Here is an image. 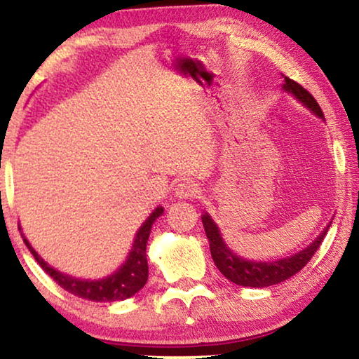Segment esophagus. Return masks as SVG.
<instances>
[{"label":"esophagus","instance_id":"34e87169","mask_svg":"<svg viewBox=\"0 0 359 359\" xmlns=\"http://www.w3.org/2000/svg\"><path fill=\"white\" fill-rule=\"evenodd\" d=\"M175 194L176 198L180 199H193L199 194V186L191 180H184L181 183L176 184L175 188Z\"/></svg>","mask_w":359,"mask_h":359}]
</instances>
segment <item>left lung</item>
<instances>
[{"label":"left lung","instance_id":"left-lung-1","mask_svg":"<svg viewBox=\"0 0 359 359\" xmlns=\"http://www.w3.org/2000/svg\"><path fill=\"white\" fill-rule=\"evenodd\" d=\"M283 78V90L286 91L287 95H291L294 100L301 102L302 106H306L307 109L313 112L317 117L325 121L323 119V112L320 109V106H318V102L313 100L311 93L304 90L299 83L292 81L291 78L284 75ZM201 219H203L205 235H208L209 240L210 255H212L215 266L219 268V271L222 273L229 281L245 287L274 286V284L286 281V279L301 271V269L309 263V259L313 257V253L317 252L318 247H320L322 240L325 238L328 227H330V225H328L327 229H323V232L318 235L309 247L301 250V252L289 255V257L284 258L273 259V262L271 259H268V262H255V259L238 257L233 250L229 248V245L225 243V240L222 238V233H220L219 225L214 222L209 212H204Z\"/></svg>","mask_w":359,"mask_h":359}]
</instances>
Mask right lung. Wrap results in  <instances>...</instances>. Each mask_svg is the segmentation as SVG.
<instances>
[{"label":"right lung","mask_w":359,"mask_h":359,"mask_svg":"<svg viewBox=\"0 0 359 359\" xmlns=\"http://www.w3.org/2000/svg\"><path fill=\"white\" fill-rule=\"evenodd\" d=\"M163 214V208L158 205L154 212H151L140 229L137 230L134 243L129 255H127L126 262L116 269L114 273L107 274L104 278L100 279H81L70 276V274L62 273L50 266L36 250L29 243V240L24 237L21 232L24 243L29 248V252L34 255L36 262L41 264L43 271L55 281L58 286L65 289L73 296H78L86 301L95 302H114V301H124L129 299L140 291L145 286L147 279H149V263H147V242H149L151 225L160 215ZM21 230V227H19Z\"/></svg>","instance_id":"obj_1"}]
</instances>
